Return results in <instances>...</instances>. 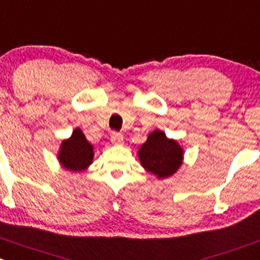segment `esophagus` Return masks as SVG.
Returning a JSON list of instances; mask_svg holds the SVG:
<instances>
[{
	"label": "esophagus",
	"instance_id": "1",
	"mask_svg": "<svg viewBox=\"0 0 260 260\" xmlns=\"http://www.w3.org/2000/svg\"><path fill=\"white\" fill-rule=\"evenodd\" d=\"M111 142H113L114 145L123 144V135H122V133H118V132L111 133Z\"/></svg>",
	"mask_w": 260,
	"mask_h": 260
}]
</instances>
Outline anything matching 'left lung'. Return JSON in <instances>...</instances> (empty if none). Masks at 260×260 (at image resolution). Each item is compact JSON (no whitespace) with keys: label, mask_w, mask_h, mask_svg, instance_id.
Masks as SVG:
<instances>
[{"label":"left lung","mask_w":260,"mask_h":260,"mask_svg":"<svg viewBox=\"0 0 260 260\" xmlns=\"http://www.w3.org/2000/svg\"><path fill=\"white\" fill-rule=\"evenodd\" d=\"M137 154L141 166L159 179L173 176L183 160V150L178 142L167 137L160 129L150 133Z\"/></svg>","instance_id":"8db88e82"}]
</instances>
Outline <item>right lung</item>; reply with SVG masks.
I'll return each instance as SVG.
<instances>
[{"instance_id":"add662e5","label":"right lung","mask_w":260,"mask_h":260,"mask_svg":"<svg viewBox=\"0 0 260 260\" xmlns=\"http://www.w3.org/2000/svg\"><path fill=\"white\" fill-rule=\"evenodd\" d=\"M93 155V146L87 141L81 128H75L72 136L61 142L57 159L68 171L82 172L91 166Z\"/></svg>"}]
</instances>
